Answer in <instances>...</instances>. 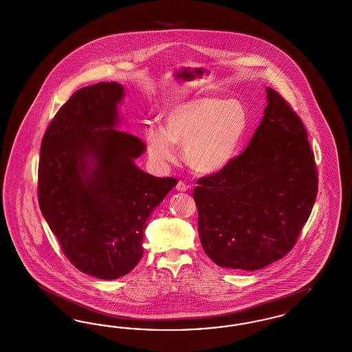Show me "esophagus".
<instances>
[{
    "instance_id": "34e87169",
    "label": "esophagus",
    "mask_w": 352,
    "mask_h": 352,
    "mask_svg": "<svg viewBox=\"0 0 352 352\" xmlns=\"http://www.w3.org/2000/svg\"><path fill=\"white\" fill-rule=\"evenodd\" d=\"M177 191H181V192H184V191H186L187 188H188V186L187 184H184V181H179L178 184H177Z\"/></svg>"
}]
</instances>
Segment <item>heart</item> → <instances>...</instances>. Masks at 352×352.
Returning <instances> with one entry per match:
<instances>
[{
	"instance_id": "b5f03b06",
	"label": "heart",
	"mask_w": 352,
	"mask_h": 352,
	"mask_svg": "<svg viewBox=\"0 0 352 352\" xmlns=\"http://www.w3.org/2000/svg\"><path fill=\"white\" fill-rule=\"evenodd\" d=\"M247 126L248 115L240 101L194 98L168 109L162 129L146 131V151L151 162L165 166L175 160L173 145L184 146L190 168L215 174L234 160Z\"/></svg>"
}]
</instances>
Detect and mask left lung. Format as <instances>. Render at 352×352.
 <instances>
[{
    "mask_svg": "<svg viewBox=\"0 0 352 352\" xmlns=\"http://www.w3.org/2000/svg\"><path fill=\"white\" fill-rule=\"evenodd\" d=\"M248 146L194 188L206 254L223 268L257 270L294 247L318 192L301 118L273 88Z\"/></svg>",
    "mask_w": 352,
    "mask_h": 352,
    "instance_id": "8db88e82",
    "label": "left lung"
}]
</instances>
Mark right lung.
<instances>
[{
  "instance_id": "1",
  "label": "right lung",
  "mask_w": 352,
  "mask_h": 352,
  "mask_svg": "<svg viewBox=\"0 0 352 352\" xmlns=\"http://www.w3.org/2000/svg\"><path fill=\"white\" fill-rule=\"evenodd\" d=\"M121 84L76 91L41 145L38 201L68 260L85 274L116 280L142 257L151 211L177 184L137 168L145 144L118 131Z\"/></svg>"
}]
</instances>
